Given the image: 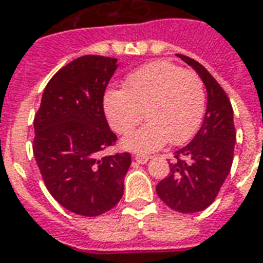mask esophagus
Masks as SVG:
<instances>
[{
    "label": "esophagus",
    "mask_w": 263,
    "mask_h": 263,
    "mask_svg": "<svg viewBox=\"0 0 263 263\" xmlns=\"http://www.w3.org/2000/svg\"><path fill=\"white\" fill-rule=\"evenodd\" d=\"M134 159H135V162H137V163H141V165H143V163H146V162L149 160V156L148 155L137 154V155H134Z\"/></svg>",
    "instance_id": "34e87169"
}]
</instances>
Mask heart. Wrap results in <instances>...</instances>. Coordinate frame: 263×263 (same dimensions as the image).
<instances>
[{"label": "heart", "instance_id": "1", "mask_svg": "<svg viewBox=\"0 0 263 263\" xmlns=\"http://www.w3.org/2000/svg\"><path fill=\"white\" fill-rule=\"evenodd\" d=\"M205 91L194 71L169 62H154L128 76L124 90H111L104 97L109 126L126 135L142 121L148 122L122 141L131 151L151 152L193 137L201 124Z\"/></svg>", "mask_w": 263, "mask_h": 263}]
</instances>
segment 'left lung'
Returning <instances> with one entry per match:
<instances>
[{
	"instance_id": "8db88e82",
	"label": "left lung",
	"mask_w": 263,
	"mask_h": 263,
	"mask_svg": "<svg viewBox=\"0 0 263 263\" xmlns=\"http://www.w3.org/2000/svg\"><path fill=\"white\" fill-rule=\"evenodd\" d=\"M201 77L207 88V109L193 141L177 149L171 173L156 186V193L169 209L192 214L213 203L231 171L237 132L232 105L224 88L197 60L177 54Z\"/></svg>"
}]
</instances>
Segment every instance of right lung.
Here are the masks:
<instances>
[{
	"label": "right lung",
	"instance_id": "right-lung-1",
	"mask_svg": "<svg viewBox=\"0 0 263 263\" xmlns=\"http://www.w3.org/2000/svg\"><path fill=\"white\" fill-rule=\"evenodd\" d=\"M117 59L86 54L49 80L33 118V156L45 186L71 213L97 217L124 194L131 154L97 155L117 142L104 114V92Z\"/></svg>",
	"mask_w": 263,
	"mask_h": 263
}]
</instances>
